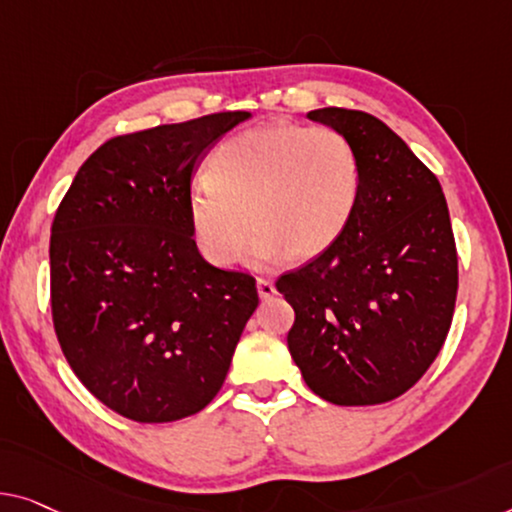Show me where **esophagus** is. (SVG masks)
I'll use <instances>...</instances> for the list:
<instances>
[{
    "mask_svg": "<svg viewBox=\"0 0 512 512\" xmlns=\"http://www.w3.org/2000/svg\"><path fill=\"white\" fill-rule=\"evenodd\" d=\"M257 294L259 299H271V296L276 294V285H273V280L257 278Z\"/></svg>",
    "mask_w": 512,
    "mask_h": 512,
    "instance_id": "34e87169",
    "label": "esophagus"
}]
</instances>
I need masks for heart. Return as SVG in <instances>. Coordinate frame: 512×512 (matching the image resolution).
I'll use <instances>...</instances> for the list:
<instances>
[{
    "label": "heart",
    "instance_id": "heart-1",
    "mask_svg": "<svg viewBox=\"0 0 512 512\" xmlns=\"http://www.w3.org/2000/svg\"><path fill=\"white\" fill-rule=\"evenodd\" d=\"M361 200V160L345 133L289 121L264 124L225 140L209 177L188 188V223L200 253L218 266L292 257L310 262L338 243ZM254 223L250 224L249 220Z\"/></svg>",
    "mask_w": 512,
    "mask_h": 512
}]
</instances>
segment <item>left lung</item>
I'll use <instances>...</instances> for the list:
<instances>
[{
	"label": "left lung",
	"instance_id": "1",
	"mask_svg": "<svg viewBox=\"0 0 512 512\" xmlns=\"http://www.w3.org/2000/svg\"><path fill=\"white\" fill-rule=\"evenodd\" d=\"M361 160V200L345 236L280 276L294 308L287 347L305 384L342 407L400 398L444 347L457 296V250L439 181L384 121L322 108Z\"/></svg>",
	"mask_w": 512,
	"mask_h": 512
}]
</instances>
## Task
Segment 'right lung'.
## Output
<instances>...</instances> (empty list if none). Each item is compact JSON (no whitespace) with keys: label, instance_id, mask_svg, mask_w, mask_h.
Masks as SVG:
<instances>
[{"label":"right lung","instance_id":"obj_1","mask_svg":"<svg viewBox=\"0 0 512 512\" xmlns=\"http://www.w3.org/2000/svg\"><path fill=\"white\" fill-rule=\"evenodd\" d=\"M250 112H218L112 137L52 220L50 303L68 365L137 423L193 416L216 398L257 308L255 278L200 255L188 188L218 137Z\"/></svg>","mask_w":512,"mask_h":512}]
</instances>
